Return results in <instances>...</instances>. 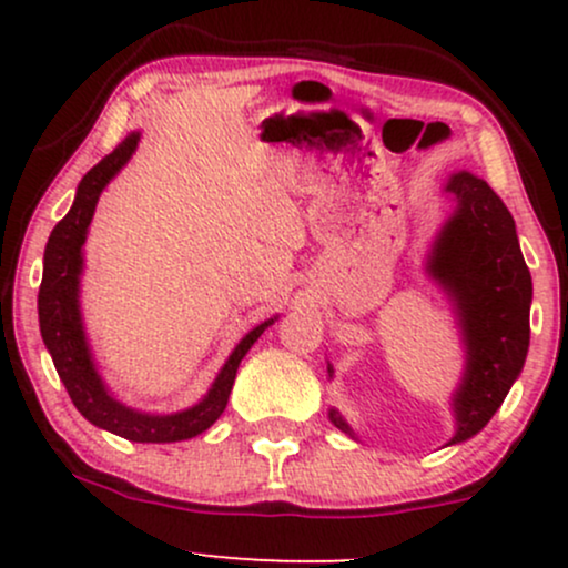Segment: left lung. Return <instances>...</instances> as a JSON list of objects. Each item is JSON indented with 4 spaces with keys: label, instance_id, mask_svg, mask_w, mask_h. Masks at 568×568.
Masks as SVG:
<instances>
[{
    "label": "left lung",
    "instance_id": "8db88e82",
    "mask_svg": "<svg viewBox=\"0 0 568 568\" xmlns=\"http://www.w3.org/2000/svg\"><path fill=\"white\" fill-rule=\"evenodd\" d=\"M446 192L454 194L456 211L435 240L427 272L454 298L467 352L465 376L452 397L456 419L452 446L488 425L524 368L531 275L510 211L484 179L459 171L448 179ZM328 416L355 438L336 408Z\"/></svg>",
    "mask_w": 568,
    "mask_h": 568
}]
</instances>
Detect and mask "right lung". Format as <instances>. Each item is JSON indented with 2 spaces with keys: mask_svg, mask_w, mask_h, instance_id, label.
<instances>
[{
  "mask_svg": "<svg viewBox=\"0 0 568 568\" xmlns=\"http://www.w3.org/2000/svg\"><path fill=\"white\" fill-rule=\"evenodd\" d=\"M139 141L141 133H130L112 154H106L95 168L84 173L80 186H77L74 205L50 232L48 247H44L42 285H39V331H42L44 347L53 357L55 371L61 376L63 387H67L71 403L90 425L109 429V433L133 443H175L205 433L224 414L240 361L253 347V342L264 334L266 325L275 321L256 325L251 334L240 338L230 361L219 371L216 382L211 384V389L197 406L179 410V414H143V410L128 408L125 403H120L109 393L106 384L98 376L82 328V245L84 237H88L90 221H93L98 197H101L109 181L122 171V165H128Z\"/></svg>",
  "mask_w": 568,
  "mask_h": 568,
  "instance_id": "1",
  "label": "right lung"
}]
</instances>
